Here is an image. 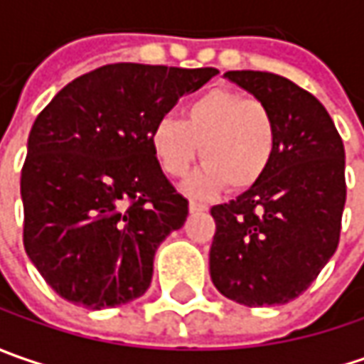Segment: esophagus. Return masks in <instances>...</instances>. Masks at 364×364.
<instances>
[{
    "label": "esophagus",
    "mask_w": 364,
    "mask_h": 364,
    "mask_svg": "<svg viewBox=\"0 0 364 364\" xmlns=\"http://www.w3.org/2000/svg\"><path fill=\"white\" fill-rule=\"evenodd\" d=\"M204 210H206V204L190 200V213H204Z\"/></svg>",
    "instance_id": "34e87169"
}]
</instances>
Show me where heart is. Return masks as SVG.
<instances>
[{
    "label": "heart",
    "instance_id": "1",
    "mask_svg": "<svg viewBox=\"0 0 364 364\" xmlns=\"http://www.w3.org/2000/svg\"><path fill=\"white\" fill-rule=\"evenodd\" d=\"M149 146L160 168L182 178L198 156L204 168L188 182L198 194L245 192L272 166L277 125L269 107L229 89L194 97L182 109V121L164 117L149 133Z\"/></svg>",
    "mask_w": 364,
    "mask_h": 364
}]
</instances>
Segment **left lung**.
<instances>
[{
    "mask_svg": "<svg viewBox=\"0 0 364 364\" xmlns=\"http://www.w3.org/2000/svg\"><path fill=\"white\" fill-rule=\"evenodd\" d=\"M225 77L269 107L277 146L253 188L210 208L217 223L210 277L225 298L249 308L287 304L338 247L346 203L343 139L324 105L286 77L261 70Z\"/></svg>",
    "mask_w": 364,
    "mask_h": 364,
    "instance_id": "obj_1",
    "label": "left lung"
}]
</instances>
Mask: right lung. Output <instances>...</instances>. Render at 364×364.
I'll list each match as a JSON object with an SVG mask.
<instances>
[{"mask_svg":"<svg viewBox=\"0 0 364 364\" xmlns=\"http://www.w3.org/2000/svg\"><path fill=\"white\" fill-rule=\"evenodd\" d=\"M217 68L105 64L42 109L21 168L23 249L64 300L101 310L146 294L160 243L188 217L151 127Z\"/></svg>","mask_w":364,"mask_h":364,"instance_id":"right-lung-1","label":"right lung"}]
</instances>
